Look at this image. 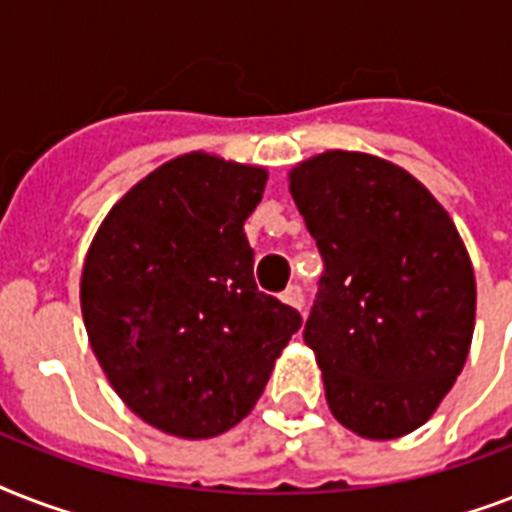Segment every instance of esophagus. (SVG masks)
Listing matches in <instances>:
<instances>
[{
  "instance_id": "34e87169",
  "label": "esophagus",
  "mask_w": 512,
  "mask_h": 512,
  "mask_svg": "<svg viewBox=\"0 0 512 512\" xmlns=\"http://www.w3.org/2000/svg\"><path fill=\"white\" fill-rule=\"evenodd\" d=\"M281 300H284L287 305H292V308H297V311H303V305H305L303 287H300V284H289V287L281 292Z\"/></svg>"
}]
</instances>
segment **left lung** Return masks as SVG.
Instances as JSON below:
<instances>
[{
  "label": "left lung",
  "mask_w": 512,
  "mask_h": 512,
  "mask_svg": "<svg viewBox=\"0 0 512 512\" xmlns=\"http://www.w3.org/2000/svg\"><path fill=\"white\" fill-rule=\"evenodd\" d=\"M324 260L303 340L337 422L372 441L430 420L465 366L476 276L452 217L396 164L327 151L289 172Z\"/></svg>",
  "instance_id": "obj_1"
}]
</instances>
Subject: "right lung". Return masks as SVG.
<instances>
[{
	"mask_svg": "<svg viewBox=\"0 0 512 512\" xmlns=\"http://www.w3.org/2000/svg\"><path fill=\"white\" fill-rule=\"evenodd\" d=\"M263 167L177 156L116 201L82 268V316L108 382L180 438L231 430L303 319L255 284L244 220Z\"/></svg>",
	"mask_w": 512,
	"mask_h": 512,
	"instance_id": "add662e5",
	"label": "right lung"
}]
</instances>
